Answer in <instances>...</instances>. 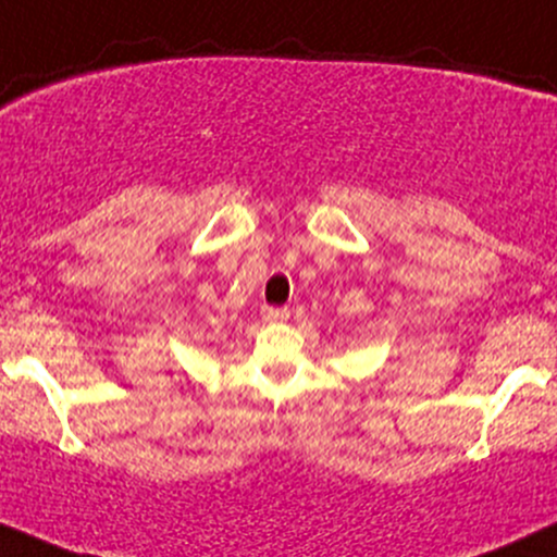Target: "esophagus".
Masks as SVG:
<instances>
[{
  "label": "esophagus",
  "mask_w": 557,
  "mask_h": 557,
  "mask_svg": "<svg viewBox=\"0 0 557 557\" xmlns=\"http://www.w3.org/2000/svg\"><path fill=\"white\" fill-rule=\"evenodd\" d=\"M289 318L286 308H262V321L265 323H284Z\"/></svg>",
  "instance_id": "1"
}]
</instances>
